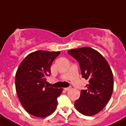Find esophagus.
I'll use <instances>...</instances> for the list:
<instances>
[{
	"mask_svg": "<svg viewBox=\"0 0 126 126\" xmlns=\"http://www.w3.org/2000/svg\"><path fill=\"white\" fill-rule=\"evenodd\" d=\"M71 89V87H67V88H64V90L65 91H69V90Z\"/></svg>",
	"mask_w": 126,
	"mask_h": 126,
	"instance_id": "obj_1",
	"label": "esophagus"
}]
</instances>
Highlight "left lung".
Wrapping results in <instances>:
<instances>
[{
	"mask_svg": "<svg viewBox=\"0 0 126 126\" xmlns=\"http://www.w3.org/2000/svg\"><path fill=\"white\" fill-rule=\"evenodd\" d=\"M68 54L79 63L82 78L89 80L74 106L80 113L92 116L101 111L110 101L113 90V77L104 57L95 49L84 47L70 49Z\"/></svg>",
	"mask_w": 126,
	"mask_h": 126,
	"instance_id": "left-lung-1",
	"label": "left lung"
}]
</instances>
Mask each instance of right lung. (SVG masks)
Segmentation results:
<instances>
[{"mask_svg": "<svg viewBox=\"0 0 126 126\" xmlns=\"http://www.w3.org/2000/svg\"><path fill=\"white\" fill-rule=\"evenodd\" d=\"M60 52L39 50L32 52L19 65L15 75L16 91L21 103L29 114L45 117L56 109L57 98L62 89L48 87L46 77Z\"/></svg>", "mask_w": 126, "mask_h": 126, "instance_id": "add662e5", "label": "right lung"}]
</instances>
